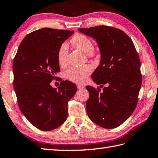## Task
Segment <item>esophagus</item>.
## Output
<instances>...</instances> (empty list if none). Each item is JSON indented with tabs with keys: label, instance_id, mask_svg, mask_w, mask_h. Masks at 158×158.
I'll return each mask as SVG.
<instances>
[{
	"label": "esophagus",
	"instance_id": "1",
	"mask_svg": "<svg viewBox=\"0 0 158 158\" xmlns=\"http://www.w3.org/2000/svg\"><path fill=\"white\" fill-rule=\"evenodd\" d=\"M84 88H85V86H83L82 85H79V84L77 85V89H84Z\"/></svg>",
	"mask_w": 158,
	"mask_h": 158
}]
</instances>
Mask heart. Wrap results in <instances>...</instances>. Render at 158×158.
<instances>
[{"label": "heart", "mask_w": 158, "mask_h": 158, "mask_svg": "<svg viewBox=\"0 0 158 158\" xmlns=\"http://www.w3.org/2000/svg\"><path fill=\"white\" fill-rule=\"evenodd\" d=\"M71 44L74 48L80 52L87 53L89 57L96 55V52L93 49V43L86 35L80 34L74 35L71 38ZM68 55V46L63 43L60 47L58 52V61L61 66H64L67 63ZM92 67L89 64H85L81 67H73L66 72V77L71 81L77 83H83L86 81L87 76L91 73Z\"/></svg>", "instance_id": "obj_1"}]
</instances>
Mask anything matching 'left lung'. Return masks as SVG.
<instances>
[{
	"label": "left lung",
	"mask_w": 158,
	"mask_h": 158,
	"mask_svg": "<svg viewBox=\"0 0 158 158\" xmlns=\"http://www.w3.org/2000/svg\"><path fill=\"white\" fill-rule=\"evenodd\" d=\"M78 31L96 40L101 56L91 78L97 85L106 84L102 91L86 87L87 115L98 126L114 129L130 117L138 103L142 85L138 54L131 39L120 29L100 25Z\"/></svg>",
	"instance_id": "8db88e82"
}]
</instances>
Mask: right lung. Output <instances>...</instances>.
Segmentation results:
<instances>
[{
	"label": "right lung",
	"instance_id": "right-lung-1",
	"mask_svg": "<svg viewBox=\"0 0 158 158\" xmlns=\"http://www.w3.org/2000/svg\"><path fill=\"white\" fill-rule=\"evenodd\" d=\"M73 31L43 28L24 38L13 62L14 87L20 111L42 131H52L67 118V103L76 93L74 83L50 82L60 71L58 52Z\"/></svg>",
	"mask_w": 158,
	"mask_h": 158
}]
</instances>
